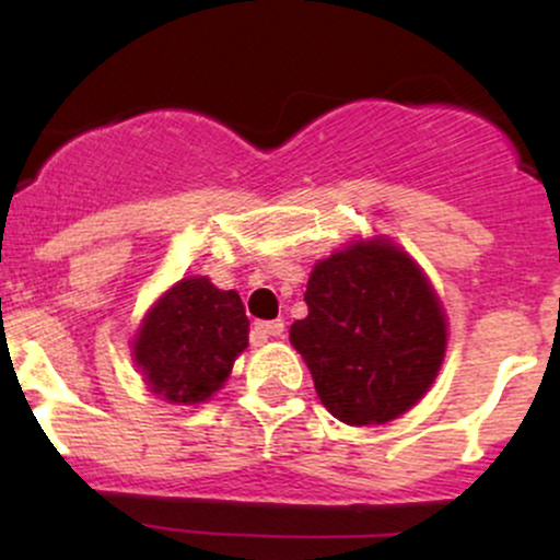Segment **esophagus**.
I'll return each instance as SVG.
<instances>
[{
	"mask_svg": "<svg viewBox=\"0 0 560 560\" xmlns=\"http://www.w3.org/2000/svg\"><path fill=\"white\" fill-rule=\"evenodd\" d=\"M281 334H284V324L281 320H258L253 326L255 342H266L268 337H281Z\"/></svg>",
	"mask_w": 560,
	"mask_h": 560,
	"instance_id": "34e87169",
	"label": "esophagus"
}]
</instances>
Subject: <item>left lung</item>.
<instances>
[{
	"mask_svg": "<svg viewBox=\"0 0 560 560\" xmlns=\"http://www.w3.org/2000/svg\"><path fill=\"white\" fill-rule=\"evenodd\" d=\"M305 302L307 316L294 320L289 342L334 419L387 423L434 384L447 347L445 311L397 244L352 242L318 260Z\"/></svg>",
	"mask_w": 560,
	"mask_h": 560,
	"instance_id": "1",
	"label": "left lung"
}]
</instances>
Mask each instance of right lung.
Instances as JSON below:
<instances>
[{"instance_id":"obj_1","label":"right lung","mask_w":560,"mask_h":560,"mask_svg":"<svg viewBox=\"0 0 560 560\" xmlns=\"http://www.w3.org/2000/svg\"><path fill=\"white\" fill-rule=\"evenodd\" d=\"M247 334L240 294L189 276L147 311L133 339V361L163 400L197 405L223 387L247 347Z\"/></svg>"}]
</instances>
